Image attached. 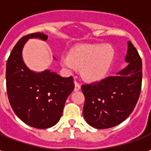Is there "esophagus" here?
Instances as JSON below:
<instances>
[{
    "mask_svg": "<svg viewBox=\"0 0 151 151\" xmlns=\"http://www.w3.org/2000/svg\"><path fill=\"white\" fill-rule=\"evenodd\" d=\"M81 89V85L77 81H75V91H78Z\"/></svg>",
    "mask_w": 151,
    "mask_h": 151,
    "instance_id": "1",
    "label": "esophagus"
}]
</instances>
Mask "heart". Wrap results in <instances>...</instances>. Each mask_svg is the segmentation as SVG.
<instances>
[{"mask_svg":"<svg viewBox=\"0 0 151 151\" xmlns=\"http://www.w3.org/2000/svg\"><path fill=\"white\" fill-rule=\"evenodd\" d=\"M114 58L110 45L87 44L75 47L62 58V64L69 71L81 68V75L88 81H99L109 71Z\"/></svg>","mask_w":151,"mask_h":151,"instance_id":"1","label":"heart"}]
</instances>
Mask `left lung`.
<instances>
[{"label": "left lung", "mask_w": 151, "mask_h": 151, "mask_svg": "<svg viewBox=\"0 0 151 151\" xmlns=\"http://www.w3.org/2000/svg\"><path fill=\"white\" fill-rule=\"evenodd\" d=\"M125 60L128 65L116 76L82 85L86 99L83 115L94 128L107 129L120 124L136 107L141 93L142 62L130 41Z\"/></svg>", "instance_id": "1"}]
</instances>
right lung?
<instances>
[{"label":"right lung","instance_id":"right-lung-1","mask_svg":"<svg viewBox=\"0 0 151 151\" xmlns=\"http://www.w3.org/2000/svg\"><path fill=\"white\" fill-rule=\"evenodd\" d=\"M38 38L46 41L43 33L22 37L15 44L6 62V90L10 106L24 123L38 129L57 124L62 117L65 100L73 91V77L64 78L55 72L30 70L22 58L27 40Z\"/></svg>","mask_w":151,"mask_h":151}]
</instances>
